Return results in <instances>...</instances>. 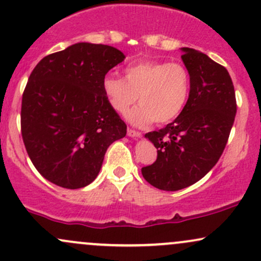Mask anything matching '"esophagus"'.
Instances as JSON below:
<instances>
[{
    "mask_svg": "<svg viewBox=\"0 0 261 261\" xmlns=\"http://www.w3.org/2000/svg\"><path fill=\"white\" fill-rule=\"evenodd\" d=\"M127 136L134 137V139H140L142 136V134L139 133V131H135L133 128H127Z\"/></svg>",
    "mask_w": 261,
    "mask_h": 261,
    "instance_id": "esophagus-1",
    "label": "esophagus"
}]
</instances>
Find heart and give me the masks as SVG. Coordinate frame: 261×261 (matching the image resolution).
<instances>
[{
	"label": "heart",
	"instance_id": "heart-1",
	"mask_svg": "<svg viewBox=\"0 0 261 261\" xmlns=\"http://www.w3.org/2000/svg\"><path fill=\"white\" fill-rule=\"evenodd\" d=\"M125 79L107 74L101 89L110 107L125 114L139 98L140 106L127 113L133 125L166 124L180 115L190 94V76L178 62L142 61L128 65Z\"/></svg>",
	"mask_w": 261,
	"mask_h": 261
}]
</instances>
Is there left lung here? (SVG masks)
I'll use <instances>...</instances> for the list:
<instances>
[{"mask_svg": "<svg viewBox=\"0 0 261 261\" xmlns=\"http://www.w3.org/2000/svg\"><path fill=\"white\" fill-rule=\"evenodd\" d=\"M181 51L190 76L187 106L166 127L145 135L157 148V160L141 169L149 184L166 191L190 187L214 168L237 113L228 71L195 49L181 47Z\"/></svg>", "mask_w": 261, "mask_h": 261, "instance_id": "8db88e82", "label": "left lung"}]
</instances>
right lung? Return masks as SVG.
I'll return each mask as SVG.
<instances>
[{
  "mask_svg": "<svg viewBox=\"0 0 261 261\" xmlns=\"http://www.w3.org/2000/svg\"><path fill=\"white\" fill-rule=\"evenodd\" d=\"M124 59L109 45L77 43L45 56L29 76L20 112L23 142L35 168L53 184H91L108 147L126 135L101 89L106 74Z\"/></svg>",
  "mask_w": 261,
  "mask_h": 261,
  "instance_id": "right-lung-1",
  "label": "right lung"
}]
</instances>
